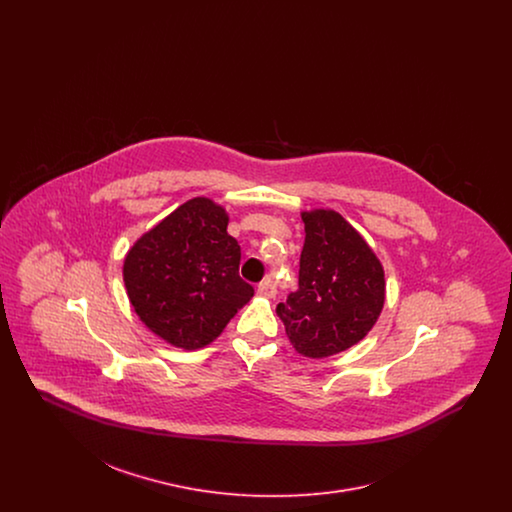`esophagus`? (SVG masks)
<instances>
[{"label": "esophagus", "mask_w": 512, "mask_h": 512, "mask_svg": "<svg viewBox=\"0 0 512 512\" xmlns=\"http://www.w3.org/2000/svg\"><path fill=\"white\" fill-rule=\"evenodd\" d=\"M257 292L265 297H274L276 295V282L272 278H265L259 286H257Z\"/></svg>", "instance_id": "34e87169"}]
</instances>
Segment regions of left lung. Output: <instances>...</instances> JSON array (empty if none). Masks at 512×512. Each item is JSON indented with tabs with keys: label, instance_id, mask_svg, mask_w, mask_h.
<instances>
[{
	"label": "left lung",
	"instance_id": "left-lung-1",
	"mask_svg": "<svg viewBox=\"0 0 512 512\" xmlns=\"http://www.w3.org/2000/svg\"><path fill=\"white\" fill-rule=\"evenodd\" d=\"M299 288L278 303L297 353L322 359L359 343L386 301L384 268L363 236L332 209L303 211Z\"/></svg>",
	"mask_w": 512,
	"mask_h": 512
}]
</instances>
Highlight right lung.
<instances>
[{"label": "right lung", "instance_id": "right-lung-1", "mask_svg": "<svg viewBox=\"0 0 512 512\" xmlns=\"http://www.w3.org/2000/svg\"><path fill=\"white\" fill-rule=\"evenodd\" d=\"M226 226L219 203L194 197L126 253L122 278L136 315L174 347L217 340L255 293L240 278L242 251Z\"/></svg>", "mask_w": 512, "mask_h": 512}]
</instances>
